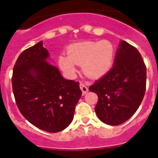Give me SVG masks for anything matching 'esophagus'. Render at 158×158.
<instances>
[{"instance_id":"1","label":"esophagus","mask_w":158,"mask_h":158,"mask_svg":"<svg viewBox=\"0 0 158 158\" xmlns=\"http://www.w3.org/2000/svg\"><path fill=\"white\" fill-rule=\"evenodd\" d=\"M79 87H80V89L82 90V95H85V94L88 92L89 89L85 85H84V84H82V83H80L79 84Z\"/></svg>"}]
</instances>
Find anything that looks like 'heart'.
Segmentation results:
<instances>
[{
  "mask_svg": "<svg viewBox=\"0 0 158 158\" xmlns=\"http://www.w3.org/2000/svg\"><path fill=\"white\" fill-rule=\"evenodd\" d=\"M115 48L109 40L84 41L72 44L67 48V56L58 58L60 67L68 76L76 72L75 64H82V71L90 77L106 74L112 66Z\"/></svg>",
  "mask_w": 158,
  "mask_h": 158,
  "instance_id": "obj_1",
  "label": "heart"
}]
</instances>
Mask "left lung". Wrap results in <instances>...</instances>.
I'll list each match as a JSON object with an SVG mask.
<instances>
[{"label":"left lung","instance_id":"left-lung-1","mask_svg":"<svg viewBox=\"0 0 158 158\" xmlns=\"http://www.w3.org/2000/svg\"><path fill=\"white\" fill-rule=\"evenodd\" d=\"M146 78V66L139 51L122 40L113 67L89 87L98 95L95 111L98 118L109 125L128 120L144 98Z\"/></svg>","mask_w":158,"mask_h":158}]
</instances>
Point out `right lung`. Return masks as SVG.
I'll use <instances>...</instances> for the list:
<instances>
[{"label":"right lung","instance_id":"1","mask_svg":"<svg viewBox=\"0 0 158 158\" xmlns=\"http://www.w3.org/2000/svg\"><path fill=\"white\" fill-rule=\"evenodd\" d=\"M49 52L40 41L20 53L13 69V92L23 117L36 128L56 133L67 128L82 95L79 82L63 78L47 62Z\"/></svg>","mask_w":158,"mask_h":158}]
</instances>
